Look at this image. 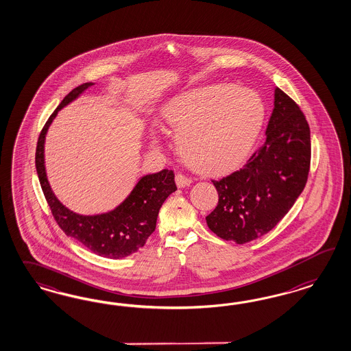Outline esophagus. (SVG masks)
Here are the masks:
<instances>
[{
  "label": "esophagus",
  "mask_w": 351,
  "mask_h": 351,
  "mask_svg": "<svg viewBox=\"0 0 351 351\" xmlns=\"http://www.w3.org/2000/svg\"><path fill=\"white\" fill-rule=\"evenodd\" d=\"M175 181H176V185H178V188H186V186H189L191 185V180L189 178H186V176H184L182 173H178L176 175V178H175Z\"/></svg>",
  "instance_id": "34e87169"
}]
</instances>
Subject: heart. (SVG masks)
I'll list each match as a JSON object with an SVG mask.
<instances>
[{
    "mask_svg": "<svg viewBox=\"0 0 351 351\" xmlns=\"http://www.w3.org/2000/svg\"><path fill=\"white\" fill-rule=\"evenodd\" d=\"M265 118L263 99L252 88L208 85L171 97L160 123L178 131V152L203 175L237 169L255 144Z\"/></svg>",
    "mask_w": 351,
    "mask_h": 351,
    "instance_id": "b5f03b06",
    "label": "heart"
}]
</instances>
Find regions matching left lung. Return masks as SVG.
Listing matches in <instances>:
<instances>
[{
    "label": "left lung",
    "mask_w": 351,
    "mask_h": 351,
    "mask_svg": "<svg viewBox=\"0 0 351 351\" xmlns=\"http://www.w3.org/2000/svg\"><path fill=\"white\" fill-rule=\"evenodd\" d=\"M264 144L243 169L213 180L219 203L206 217L211 232L243 245L270 232L302 193L310 169V128L298 104L280 88Z\"/></svg>",
    "instance_id": "left-lung-1"
}]
</instances>
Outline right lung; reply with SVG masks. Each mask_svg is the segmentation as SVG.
Listing matches in <instances>:
<instances>
[{
  "instance_id": "add662e5",
  "label": "right lung",
  "mask_w": 351,
  "mask_h": 351,
  "mask_svg": "<svg viewBox=\"0 0 351 351\" xmlns=\"http://www.w3.org/2000/svg\"><path fill=\"white\" fill-rule=\"evenodd\" d=\"M93 82L73 88L53 110L43 126L36 149V170L45 198L53 219L64 233L85 245L95 255L122 258L138 252L156 230L160 208L171 193L176 191L175 175L170 170L145 175L138 179L123 202L112 211L97 215H80L66 208L53 194L45 167V138L59 110L75 101Z\"/></svg>"
}]
</instances>
